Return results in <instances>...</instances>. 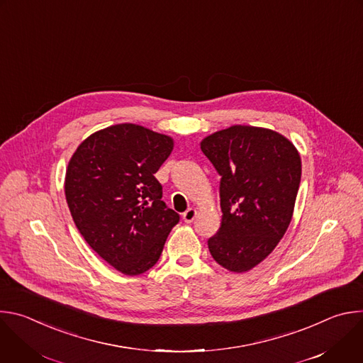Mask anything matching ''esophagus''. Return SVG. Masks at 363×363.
Returning <instances> with one entry per match:
<instances>
[{"instance_id":"obj_1","label":"esophagus","mask_w":363,"mask_h":363,"mask_svg":"<svg viewBox=\"0 0 363 363\" xmlns=\"http://www.w3.org/2000/svg\"><path fill=\"white\" fill-rule=\"evenodd\" d=\"M195 217H196V210H195V208H188V210L184 213V216H182V218H184L185 223H192V221L195 220Z\"/></svg>"}]
</instances>
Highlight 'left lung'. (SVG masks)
<instances>
[{
	"label": "left lung",
	"instance_id": "left-lung-1",
	"mask_svg": "<svg viewBox=\"0 0 363 363\" xmlns=\"http://www.w3.org/2000/svg\"><path fill=\"white\" fill-rule=\"evenodd\" d=\"M221 177L218 233L208 240L214 260L234 273L260 264L286 234L301 178L296 146L279 132L234 125L201 140Z\"/></svg>",
	"mask_w": 363,
	"mask_h": 363
}]
</instances>
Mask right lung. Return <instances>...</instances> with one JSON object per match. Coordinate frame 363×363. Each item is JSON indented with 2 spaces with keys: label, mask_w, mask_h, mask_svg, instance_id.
<instances>
[{
  "label": "right lung",
  "mask_w": 363,
  "mask_h": 363,
  "mask_svg": "<svg viewBox=\"0 0 363 363\" xmlns=\"http://www.w3.org/2000/svg\"><path fill=\"white\" fill-rule=\"evenodd\" d=\"M172 149L171 136L119 123L91 133L69 161L65 194L73 221L103 260L126 276L157 264L179 223L155 178Z\"/></svg>",
  "instance_id": "1"
}]
</instances>
